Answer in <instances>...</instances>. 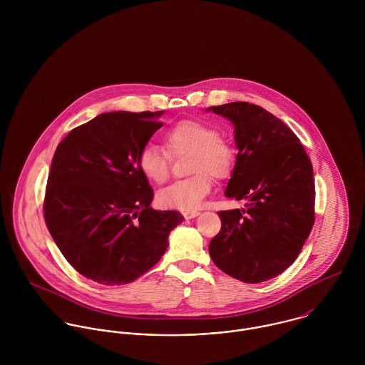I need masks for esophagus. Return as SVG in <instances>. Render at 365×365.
I'll return each instance as SVG.
<instances>
[{
	"mask_svg": "<svg viewBox=\"0 0 365 365\" xmlns=\"http://www.w3.org/2000/svg\"><path fill=\"white\" fill-rule=\"evenodd\" d=\"M198 215H200L198 210H188V212H184V217H185V219H194V217H197Z\"/></svg>",
	"mask_w": 365,
	"mask_h": 365,
	"instance_id": "esophagus-1",
	"label": "esophagus"
}]
</instances>
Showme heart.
Instances as JSON below:
<instances>
[{
  "mask_svg": "<svg viewBox=\"0 0 365 365\" xmlns=\"http://www.w3.org/2000/svg\"><path fill=\"white\" fill-rule=\"evenodd\" d=\"M164 146L171 156L191 153L188 171L190 178L178 180L158 195L163 208L194 210L210 192L212 181L230 175L235 165V150L217 132L204 122L181 120L164 135ZM139 168L142 174L153 181L163 182L170 173V156L157 145H146L139 153Z\"/></svg>",
  "mask_w": 365,
  "mask_h": 365,
  "instance_id": "obj_1",
  "label": "heart"
}]
</instances>
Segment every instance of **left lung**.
<instances>
[{"instance_id":"8db88e82","label":"left lung","mask_w":365,"mask_h":365,"mask_svg":"<svg viewBox=\"0 0 365 365\" xmlns=\"http://www.w3.org/2000/svg\"><path fill=\"white\" fill-rule=\"evenodd\" d=\"M235 128L239 150L225 197L245 208L217 212L220 232L209 243L212 261L247 284L268 281L299 256L314 222L312 163L295 133L259 105L207 108Z\"/></svg>"}]
</instances>
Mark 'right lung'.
Masks as SVG:
<instances>
[{"label":"right lung","mask_w":365,"mask_h":365,"mask_svg":"<svg viewBox=\"0 0 365 365\" xmlns=\"http://www.w3.org/2000/svg\"><path fill=\"white\" fill-rule=\"evenodd\" d=\"M158 112H105L57 146L45 220L58 250L81 275L103 285L135 281L158 262L184 217L150 207L153 190L139 153L163 125Z\"/></svg>","instance_id":"obj_1"}]
</instances>
